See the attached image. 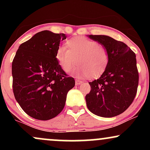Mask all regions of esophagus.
Wrapping results in <instances>:
<instances>
[{"label":"esophagus","instance_id":"obj_1","mask_svg":"<svg viewBox=\"0 0 150 150\" xmlns=\"http://www.w3.org/2000/svg\"><path fill=\"white\" fill-rule=\"evenodd\" d=\"M82 81L79 80H75V85H80V84H82Z\"/></svg>","mask_w":150,"mask_h":150}]
</instances>
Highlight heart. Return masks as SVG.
Instances as JSON below:
<instances>
[{"instance_id":"1","label":"heart","mask_w":150,"mask_h":150,"mask_svg":"<svg viewBox=\"0 0 150 150\" xmlns=\"http://www.w3.org/2000/svg\"><path fill=\"white\" fill-rule=\"evenodd\" d=\"M66 45H60L56 52V58L61 68L69 73L76 65L77 77L90 76L96 78L104 73L109 63L108 51L97 42L82 37L70 38Z\"/></svg>"}]
</instances>
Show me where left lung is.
<instances>
[{
    "mask_svg": "<svg viewBox=\"0 0 150 150\" xmlns=\"http://www.w3.org/2000/svg\"><path fill=\"white\" fill-rule=\"evenodd\" d=\"M106 48L109 63L97 80L89 82L87 108L97 116L111 118L123 113L137 94L139 73L135 53L123 42L105 35H89Z\"/></svg>",
    "mask_w": 150,
    "mask_h": 150,
    "instance_id": "obj_1",
    "label": "left lung"
}]
</instances>
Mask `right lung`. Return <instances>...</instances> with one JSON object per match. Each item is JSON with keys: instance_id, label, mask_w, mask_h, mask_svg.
I'll list each match as a JSON object with an SVG mask.
<instances>
[{"instance_id": "right-lung-1", "label": "right lung", "mask_w": 150, "mask_h": 150, "mask_svg": "<svg viewBox=\"0 0 150 150\" xmlns=\"http://www.w3.org/2000/svg\"><path fill=\"white\" fill-rule=\"evenodd\" d=\"M65 34L38 32L19 46L12 63L13 89L16 101L27 115L47 120L64 108L68 91L75 86L58 64L56 52Z\"/></svg>"}]
</instances>
